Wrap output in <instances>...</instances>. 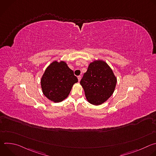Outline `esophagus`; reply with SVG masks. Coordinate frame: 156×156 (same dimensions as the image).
I'll use <instances>...</instances> for the list:
<instances>
[{"mask_svg":"<svg viewBox=\"0 0 156 156\" xmlns=\"http://www.w3.org/2000/svg\"><path fill=\"white\" fill-rule=\"evenodd\" d=\"M78 81H80V80H81V76H78Z\"/></svg>","mask_w":156,"mask_h":156,"instance_id":"esophagus-1","label":"esophagus"}]
</instances>
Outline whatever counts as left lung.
Wrapping results in <instances>:
<instances>
[{
  "label": "left lung",
  "instance_id": "left-lung-1",
  "mask_svg": "<svg viewBox=\"0 0 156 156\" xmlns=\"http://www.w3.org/2000/svg\"><path fill=\"white\" fill-rule=\"evenodd\" d=\"M80 84L87 101L98 105L112 95L117 84V78L106 62L100 60H94L89 65Z\"/></svg>",
  "mask_w": 156,
  "mask_h": 156
}]
</instances>
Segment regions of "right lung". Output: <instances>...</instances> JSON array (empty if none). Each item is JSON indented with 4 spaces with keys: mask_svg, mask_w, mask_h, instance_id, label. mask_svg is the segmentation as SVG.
Listing matches in <instances>:
<instances>
[{
    "mask_svg": "<svg viewBox=\"0 0 156 156\" xmlns=\"http://www.w3.org/2000/svg\"><path fill=\"white\" fill-rule=\"evenodd\" d=\"M78 78L65 62L54 61L44 72L41 80L44 95L54 102H60L69 95Z\"/></svg>",
    "mask_w": 156,
    "mask_h": 156,
    "instance_id": "add662e5",
    "label": "right lung"
}]
</instances>
